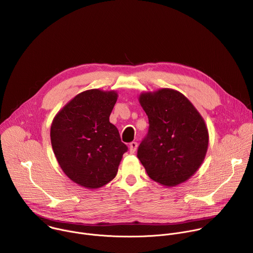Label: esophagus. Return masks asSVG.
<instances>
[{
	"label": "esophagus",
	"mask_w": 253,
	"mask_h": 253,
	"mask_svg": "<svg viewBox=\"0 0 253 253\" xmlns=\"http://www.w3.org/2000/svg\"><path fill=\"white\" fill-rule=\"evenodd\" d=\"M138 147V143L137 142H131L130 145H129V150H130V153H134L136 151Z\"/></svg>",
	"instance_id": "obj_1"
}]
</instances>
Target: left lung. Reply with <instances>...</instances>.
I'll return each instance as SVG.
<instances>
[{
    "mask_svg": "<svg viewBox=\"0 0 253 253\" xmlns=\"http://www.w3.org/2000/svg\"><path fill=\"white\" fill-rule=\"evenodd\" d=\"M149 131L138 148L148 176L165 187L181 184L204 161L209 135L205 121L182 93L161 88L139 95Z\"/></svg>",
    "mask_w": 253,
    "mask_h": 253,
    "instance_id": "1",
    "label": "left lung"
}]
</instances>
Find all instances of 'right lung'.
Segmentation results:
<instances>
[{"mask_svg":"<svg viewBox=\"0 0 253 253\" xmlns=\"http://www.w3.org/2000/svg\"><path fill=\"white\" fill-rule=\"evenodd\" d=\"M114 90L90 89L71 99L51 124V143L63 172L74 183L97 189L115 178L127 146L109 121Z\"/></svg>","mask_w":253,"mask_h":253,"instance_id":"obj_1","label":"right lung"}]
</instances>
